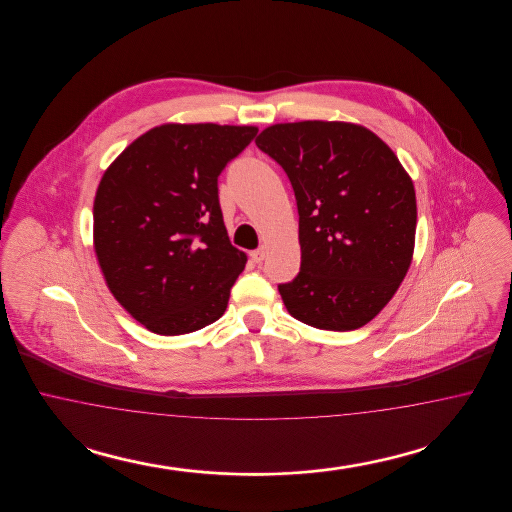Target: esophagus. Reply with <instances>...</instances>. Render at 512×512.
Wrapping results in <instances>:
<instances>
[{
  "instance_id": "34e87169",
  "label": "esophagus",
  "mask_w": 512,
  "mask_h": 512,
  "mask_svg": "<svg viewBox=\"0 0 512 512\" xmlns=\"http://www.w3.org/2000/svg\"><path fill=\"white\" fill-rule=\"evenodd\" d=\"M265 255H267L265 247H259V249H255V251H251V253H249V257H251V261H253V263H261V261L265 259Z\"/></svg>"
}]
</instances>
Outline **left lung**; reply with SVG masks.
Returning a JSON list of instances; mask_svg holds the SVG:
<instances>
[{
    "label": "left lung",
    "instance_id": "left-lung-1",
    "mask_svg": "<svg viewBox=\"0 0 512 512\" xmlns=\"http://www.w3.org/2000/svg\"><path fill=\"white\" fill-rule=\"evenodd\" d=\"M255 144L286 171L297 201L301 270L278 286L288 313L320 330L365 326L413 261L411 176L386 142L353 122H280Z\"/></svg>",
    "mask_w": 512,
    "mask_h": 512
}]
</instances>
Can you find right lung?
Here are the masks:
<instances>
[{"instance_id": "1", "label": "right lung", "mask_w": 512, "mask_h": 512, "mask_svg": "<svg viewBox=\"0 0 512 512\" xmlns=\"http://www.w3.org/2000/svg\"><path fill=\"white\" fill-rule=\"evenodd\" d=\"M257 126L161 124L103 172L94 199V249L122 307L161 336L219 320L244 270L219 205V174Z\"/></svg>"}]
</instances>
